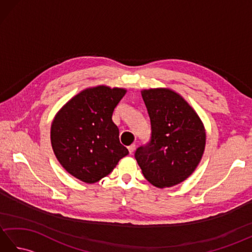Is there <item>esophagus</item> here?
<instances>
[{
    "instance_id": "1",
    "label": "esophagus",
    "mask_w": 252,
    "mask_h": 252,
    "mask_svg": "<svg viewBox=\"0 0 252 252\" xmlns=\"http://www.w3.org/2000/svg\"><path fill=\"white\" fill-rule=\"evenodd\" d=\"M127 149H129V153L132 155L133 153H134V151H135V144H132V145H130L129 147H127Z\"/></svg>"
}]
</instances>
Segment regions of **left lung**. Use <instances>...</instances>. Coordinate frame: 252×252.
Instances as JSON below:
<instances>
[{"mask_svg":"<svg viewBox=\"0 0 252 252\" xmlns=\"http://www.w3.org/2000/svg\"><path fill=\"white\" fill-rule=\"evenodd\" d=\"M152 125V138L136 149L145 179L158 189L178 185L199 164L206 130L199 116L179 93L167 88L142 90Z\"/></svg>","mask_w":252,"mask_h":252,"instance_id":"1","label":"left lung"}]
</instances>
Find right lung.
I'll return each instance as SVG.
<instances>
[{
    "instance_id": "obj_1",
    "label": "right lung",
    "mask_w": 252,
    "mask_h": 252,
    "mask_svg": "<svg viewBox=\"0 0 252 252\" xmlns=\"http://www.w3.org/2000/svg\"><path fill=\"white\" fill-rule=\"evenodd\" d=\"M126 93V89L107 85L84 89L53 119V152L62 167L84 183L105 178L129 154L112 121V112Z\"/></svg>"
}]
</instances>
